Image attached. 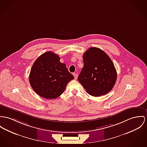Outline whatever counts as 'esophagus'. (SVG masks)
I'll list each match as a JSON object with an SVG mask.
<instances>
[{
	"label": "esophagus",
	"mask_w": 147,
	"mask_h": 147,
	"mask_svg": "<svg viewBox=\"0 0 147 147\" xmlns=\"http://www.w3.org/2000/svg\"><path fill=\"white\" fill-rule=\"evenodd\" d=\"M73 76H74V78H75L76 79L77 78V77H78V74H76V73H73Z\"/></svg>",
	"instance_id": "obj_1"
}]
</instances>
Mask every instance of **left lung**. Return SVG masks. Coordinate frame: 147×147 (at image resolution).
<instances>
[{
    "mask_svg": "<svg viewBox=\"0 0 147 147\" xmlns=\"http://www.w3.org/2000/svg\"><path fill=\"white\" fill-rule=\"evenodd\" d=\"M84 67L78 80L94 97L109 93L116 83L117 73L111 59L101 49L90 47L83 55Z\"/></svg>",
    "mask_w": 147,
    "mask_h": 147,
    "instance_id": "1",
    "label": "left lung"
}]
</instances>
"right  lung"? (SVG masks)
Here are the masks:
<instances>
[{
    "instance_id": "right-lung-1",
    "label": "right lung",
    "mask_w": 147,
    "mask_h": 147,
    "mask_svg": "<svg viewBox=\"0 0 147 147\" xmlns=\"http://www.w3.org/2000/svg\"><path fill=\"white\" fill-rule=\"evenodd\" d=\"M60 57L51 51L44 53L34 62L29 80L34 91L46 99H54L65 90L68 83L74 79Z\"/></svg>"
}]
</instances>
